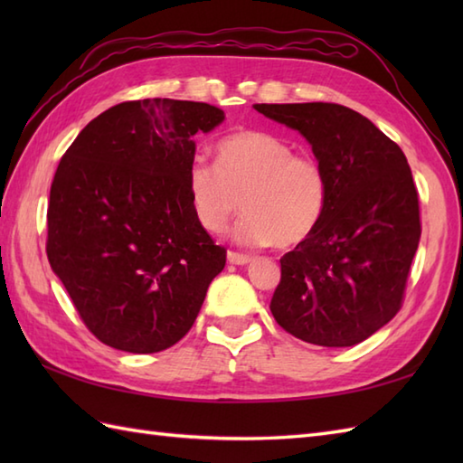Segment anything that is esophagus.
<instances>
[{
	"label": "esophagus",
	"mask_w": 463,
	"mask_h": 463,
	"mask_svg": "<svg viewBox=\"0 0 463 463\" xmlns=\"http://www.w3.org/2000/svg\"><path fill=\"white\" fill-rule=\"evenodd\" d=\"M226 259H229L231 264H239V267H244V264L250 262V257H247V254L232 252V250H229V254H226Z\"/></svg>",
	"instance_id": "obj_1"
}]
</instances>
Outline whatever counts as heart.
Here are the masks:
<instances>
[{
  "mask_svg": "<svg viewBox=\"0 0 463 463\" xmlns=\"http://www.w3.org/2000/svg\"><path fill=\"white\" fill-rule=\"evenodd\" d=\"M214 155L216 166L194 161L186 175L193 213L206 232H222L239 204L244 216L234 241L244 247H298L318 229L328 179L310 156L297 155L277 135L252 129L222 137Z\"/></svg>",
  "mask_w": 463,
  "mask_h": 463,
  "instance_id": "1",
  "label": "heart"
}]
</instances>
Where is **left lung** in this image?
<instances>
[{"instance_id":"left-lung-1","label":"left lung","mask_w":463,"mask_h":463,"mask_svg":"<svg viewBox=\"0 0 463 463\" xmlns=\"http://www.w3.org/2000/svg\"><path fill=\"white\" fill-rule=\"evenodd\" d=\"M254 109L298 131L328 179L318 229L280 259L272 317L308 344L354 346L396 317L418 250V191L406 155L344 105L260 103Z\"/></svg>"}]
</instances>
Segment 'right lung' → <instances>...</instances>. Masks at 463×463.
<instances>
[{
  "mask_svg": "<svg viewBox=\"0 0 463 463\" xmlns=\"http://www.w3.org/2000/svg\"><path fill=\"white\" fill-rule=\"evenodd\" d=\"M222 121L209 103H119L95 117L59 163L47 259L85 326L107 346L171 348L224 269L226 250L196 221L186 191L193 137Z\"/></svg>",
  "mask_w": 463,
  "mask_h": 463,
  "instance_id": "obj_1",
  "label": "right lung"
}]
</instances>
